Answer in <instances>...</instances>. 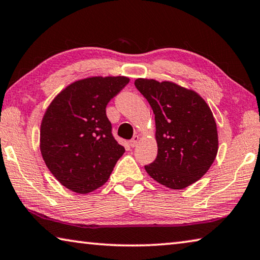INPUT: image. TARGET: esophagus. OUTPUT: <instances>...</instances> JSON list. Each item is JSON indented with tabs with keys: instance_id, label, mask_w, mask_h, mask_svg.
I'll list each match as a JSON object with an SVG mask.
<instances>
[{
	"instance_id": "obj_1",
	"label": "esophagus",
	"mask_w": 260,
	"mask_h": 260,
	"mask_svg": "<svg viewBox=\"0 0 260 260\" xmlns=\"http://www.w3.org/2000/svg\"><path fill=\"white\" fill-rule=\"evenodd\" d=\"M139 141H140V135H134L133 138H132V140L129 141V144H131V147H136L138 146V143H139Z\"/></svg>"
}]
</instances>
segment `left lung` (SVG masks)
Segmentation results:
<instances>
[{
	"label": "left lung",
	"mask_w": 260,
	"mask_h": 260,
	"mask_svg": "<svg viewBox=\"0 0 260 260\" xmlns=\"http://www.w3.org/2000/svg\"><path fill=\"white\" fill-rule=\"evenodd\" d=\"M155 113L158 153L147 173L162 186L183 189L208 172L218 152L217 124L196 91L171 81L136 79Z\"/></svg>",
	"instance_id": "8db88e82"
}]
</instances>
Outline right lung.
I'll return each instance as SVG.
<instances>
[{"label": "right lung", "instance_id": "1", "mask_svg": "<svg viewBox=\"0 0 260 260\" xmlns=\"http://www.w3.org/2000/svg\"><path fill=\"white\" fill-rule=\"evenodd\" d=\"M128 82L126 77L81 79L48 107L40 129L41 155L51 174L70 190L87 193L103 186L124 155L105 108Z\"/></svg>", "mask_w": 260, "mask_h": 260}]
</instances>
